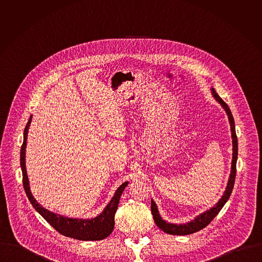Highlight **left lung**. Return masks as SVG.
<instances>
[{
	"instance_id": "obj_1",
	"label": "left lung",
	"mask_w": 262,
	"mask_h": 262,
	"mask_svg": "<svg viewBox=\"0 0 262 262\" xmlns=\"http://www.w3.org/2000/svg\"><path fill=\"white\" fill-rule=\"evenodd\" d=\"M212 93L215 97V99L222 105V107L224 108L225 111L228 115L229 118V122L231 125V132H232V141H233V158H232V167H231V173H230V178H229V182L226 187L224 194L222 196V199L217 203V205L215 207H213L211 210L205 212L204 214H201L199 217H196L194 220H192L191 222L184 225H176L170 224V223H166L164 220L161 219V217L159 216L157 207L154 203L153 200H151V213L153 215V220L155 222V224L158 226L159 229H161L163 232L170 234V235H188V234H192L194 232H198L200 230H202L203 228L207 227L208 225L212 222V220L219 214V212L221 211V209L224 207L226 202L229 200L230 194L232 192V189L235 184V178H236V162H237V155H238V140H237V136H236V131H235V123H234V118L233 115L230 111L228 105L225 103L224 101L219 97V95L216 93V91L214 89H212Z\"/></svg>"
}]
</instances>
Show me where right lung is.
<instances>
[{"label": "right lung", "instance_id": "right-lung-1", "mask_svg": "<svg viewBox=\"0 0 262 262\" xmlns=\"http://www.w3.org/2000/svg\"><path fill=\"white\" fill-rule=\"evenodd\" d=\"M31 123V117L28 120L25 130H24V140L23 144L21 146V154H20V162H21V168H22V174H23V187L25 189V192L34 207V209L38 213L51 225L57 232L60 234L71 237L76 240H83V241H97V240H103L106 237H108L112 233L115 225V214L118 209V204L121 198V194L124 190V188L127 187L128 182H125L122 184L118 189L116 190L111 202L108 204V206L105 208L104 212L91 220H81V219H70L67 217H62L60 215H56L52 212L47 211L43 207H41L37 203V201L33 198L27 171H26V165H25V149H26V140H27V134L28 129Z\"/></svg>", "mask_w": 262, "mask_h": 262}]
</instances>
